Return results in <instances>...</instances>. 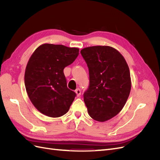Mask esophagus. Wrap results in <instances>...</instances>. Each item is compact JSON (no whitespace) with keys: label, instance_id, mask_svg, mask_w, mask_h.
<instances>
[{"label":"esophagus","instance_id":"esophagus-1","mask_svg":"<svg viewBox=\"0 0 160 160\" xmlns=\"http://www.w3.org/2000/svg\"><path fill=\"white\" fill-rule=\"evenodd\" d=\"M75 93H76V94H77V97H79V96L81 95V89H79V88H77V89L75 90Z\"/></svg>","mask_w":160,"mask_h":160}]
</instances>
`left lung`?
Wrapping results in <instances>:
<instances>
[{
    "mask_svg": "<svg viewBox=\"0 0 160 160\" xmlns=\"http://www.w3.org/2000/svg\"><path fill=\"white\" fill-rule=\"evenodd\" d=\"M81 54L89 73L84 102L91 118L105 122L117 115L128 99L132 88L129 67L122 55L109 46L86 47Z\"/></svg>",
    "mask_w": 160,
    "mask_h": 160,
    "instance_id": "left-lung-1",
    "label": "left lung"
}]
</instances>
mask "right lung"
<instances>
[{
	"label": "right lung",
	"instance_id": "add662e5",
	"mask_svg": "<svg viewBox=\"0 0 160 160\" xmlns=\"http://www.w3.org/2000/svg\"><path fill=\"white\" fill-rule=\"evenodd\" d=\"M78 48L42 44L30 57L25 72V85L31 101L38 111L59 118L69 111L76 93L67 86L65 67L79 55Z\"/></svg>",
	"mask_w": 160,
	"mask_h": 160
}]
</instances>
